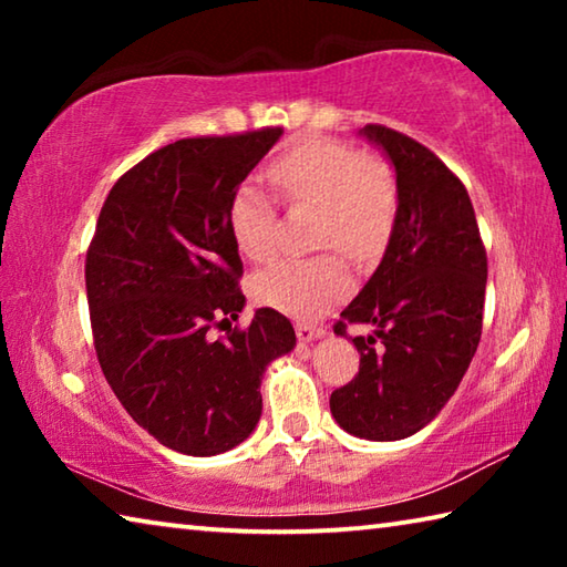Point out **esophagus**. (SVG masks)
I'll return each instance as SVG.
<instances>
[{
	"instance_id": "1",
	"label": "esophagus",
	"mask_w": 567,
	"mask_h": 567,
	"mask_svg": "<svg viewBox=\"0 0 567 567\" xmlns=\"http://www.w3.org/2000/svg\"><path fill=\"white\" fill-rule=\"evenodd\" d=\"M295 332H297V340H300V342H312V340H318L324 334L322 328H312V324H307V322L297 324Z\"/></svg>"
}]
</instances>
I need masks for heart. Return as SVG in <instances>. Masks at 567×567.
<instances>
[{"label": "heart", "mask_w": 567, "mask_h": 567, "mask_svg": "<svg viewBox=\"0 0 567 567\" xmlns=\"http://www.w3.org/2000/svg\"><path fill=\"white\" fill-rule=\"evenodd\" d=\"M287 205L318 209L315 245L338 247L368 262L385 249L398 215V182L378 157H360L334 140H305L267 169ZM227 227L247 260L275 252L277 215L272 197L255 182L237 185L227 203ZM350 272L334 252L310 260H277L252 277V297L292 318H318L350 292Z\"/></svg>", "instance_id": "obj_1"}]
</instances>
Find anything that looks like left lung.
I'll list each match as a JSON object with an SVG mask.
<instances>
[{"label": "left lung", "mask_w": 567, "mask_h": 567, "mask_svg": "<svg viewBox=\"0 0 567 567\" xmlns=\"http://www.w3.org/2000/svg\"><path fill=\"white\" fill-rule=\"evenodd\" d=\"M360 134L395 167L398 215L378 270L334 324L340 338L348 322L375 330L352 340L360 372L332 392L330 410L350 435L390 443L435 420L470 368L487 255L467 189L443 159L382 124Z\"/></svg>", "instance_id": "left-lung-1"}]
</instances>
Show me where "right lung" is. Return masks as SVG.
Masks as SVG:
<instances>
[{"instance_id":"1","label":"right lung","mask_w":567,"mask_h":567,"mask_svg":"<svg viewBox=\"0 0 567 567\" xmlns=\"http://www.w3.org/2000/svg\"><path fill=\"white\" fill-rule=\"evenodd\" d=\"M280 137L265 127L152 152L114 182L87 249L100 368L132 420L177 453L209 457L247 440L267 364L295 348L290 320L270 307L233 330L245 295L227 203Z\"/></svg>"}]
</instances>
